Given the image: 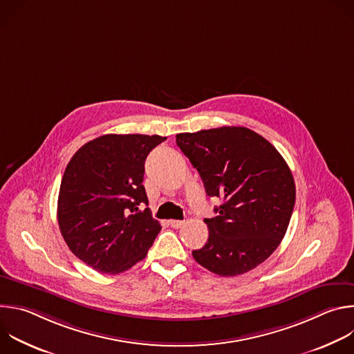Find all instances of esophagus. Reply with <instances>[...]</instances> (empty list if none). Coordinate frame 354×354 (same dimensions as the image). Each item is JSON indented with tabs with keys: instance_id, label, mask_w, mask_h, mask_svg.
<instances>
[{
	"instance_id": "obj_1",
	"label": "esophagus",
	"mask_w": 354,
	"mask_h": 354,
	"mask_svg": "<svg viewBox=\"0 0 354 354\" xmlns=\"http://www.w3.org/2000/svg\"><path fill=\"white\" fill-rule=\"evenodd\" d=\"M183 224H185V221H180V220H171L169 221V225L172 228H180Z\"/></svg>"
}]
</instances>
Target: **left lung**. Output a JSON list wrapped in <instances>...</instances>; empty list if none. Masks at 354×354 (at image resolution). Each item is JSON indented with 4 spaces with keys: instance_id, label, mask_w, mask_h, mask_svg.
<instances>
[{
    "instance_id": "left-lung-1",
    "label": "left lung",
    "mask_w": 354,
    "mask_h": 354,
    "mask_svg": "<svg viewBox=\"0 0 354 354\" xmlns=\"http://www.w3.org/2000/svg\"><path fill=\"white\" fill-rule=\"evenodd\" d=\"M176 144L197 169L206 193L221 197L209 239L192 252L220 276H238L265 262L286 235L295 185L279 151L246 127H218L176 134Z\"/></svg>"
}]
</instances>
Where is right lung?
Listing matches in <instances>:
<instances>
[{
  "instance_id": "right-lung-1",
  "label": "right lung",
  "mask_w": 354,
  "mask_h": 354,
  "mask_svg": "<svg viewBox=\"0 0 354 354\" xmlns=\"http://www.w3.org/2000/svg\"><path fill=\"white\" fill-rule=\"evenodd\" d=\"M167 137L105 134L84 144L60 185L57 220L73 254L99 273L118 274L142 261L161 225L142 186L149 151Z\"/></svg>"
}]
</instances>
